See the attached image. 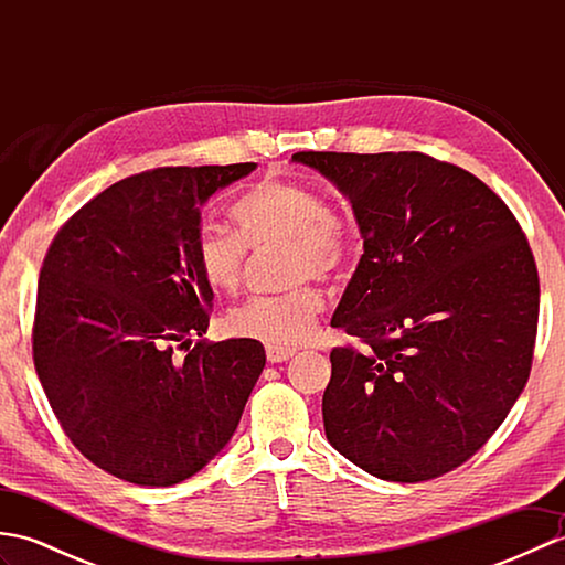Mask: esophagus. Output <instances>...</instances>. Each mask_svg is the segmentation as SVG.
Instances as JSON below:
<instances>
[{
  "label": "esophagus",
  "instance_id": "34e87169",
  "mask_svg": "<svg viewBox=\"0 0 565 565\" xmlns=\"http://www.w3.org/2000/svg\"><path fill=\"white\" fill-rule=\"evenodd\" d=\"M294 354H296V350H291V347H267V359L271 364L286 362V359H291Z\"/></svg>",
  "mask_w": 565,
  "mask_h": 565
}]
</instances>
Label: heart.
Wrapping results in <instances>:
<instances>
[{
	"label": "heart",
	"instance_id": "1",
	"mask_svg": "<svg viewBox=\"0 0 565 565\" xmlns=\"http://www.w3.org/2000/svg\"><path fill=\"white\" fill-rule=\"evenodd\" d=\"M237 233L201 225L194 235V262L215 291H235L243 281L247 247L286 243V279H330L350 255L352 231L316 186L296 179H262L233 203ZM326 298L310 284L291 291L255 296L225 313L227 332L269 347H296L313 334Z\"/></svg>",
	"mask_w": 565,
	"mask_h": 565
}]
</instances>
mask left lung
<instances>
[{
    "instance_id": "8db88e82",
    "label": "left lung",
    "mask_w": 565,
    "mask_h": 565,
    "mask_svg": "<svg viewBox=\"0 0 565 565\" xmlns=\"http://www.w3.org/2000/svg\"><path fill=\"white\" fill-rule=\"evenodd\" d=\"M350 199L364 255L332 316L330 444L366 473L431 481L493 437L532 371L539 274L493 189L425 152H296Z\"/></svg>"
}]
</instances>
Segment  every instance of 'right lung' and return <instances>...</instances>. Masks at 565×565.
I'll return each mask as SVG.
<instances>
[{
	"label": "right lung",
	"instance_id": "right-lung-1",
	"mask_svg": "<svg viewBox=\"0 0 565 565\" xmlns=\"http://www.w3.org/2000/svg\"><path fill=\"white\" fill-rule=\"evenodd\" d=\"M252 170L126 177L72 213L45 252L35 374L70 441L121 481L160 488L201 471L233 437L267 362L257 340L203 338L213 289L194 262L199 206Z\"/></svg>",
	"mask_w": 565,
	"mask_h": 565
}]
</instances>
